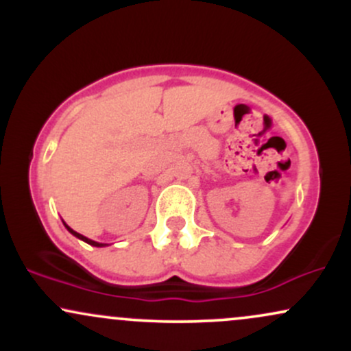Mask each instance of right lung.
Segmentation results:
<instances>
[{
	"label": "right lung",
	"instance_id": "1",
	"mask_svg": "<svg viewBox=\"0 0 351 351\" xmlns=\"http://www.w3.org/2000/svg\"><path fill=\"white\" fill-rule=\"evenodd\" d=\"M64 226H66V228H67V231H69L72 236L79 237V239H80V241H84V243H87V244H90V245H95V247H102V245H106V244H102V243H95V241L88 239V237H86V236H82V234H79V232H75V231H74V229H72V228H69V226H67V224H66V223H64Z\"/></svg>",
	"mask_w": 351,
	"mask_h": 351
}]
</instances>
